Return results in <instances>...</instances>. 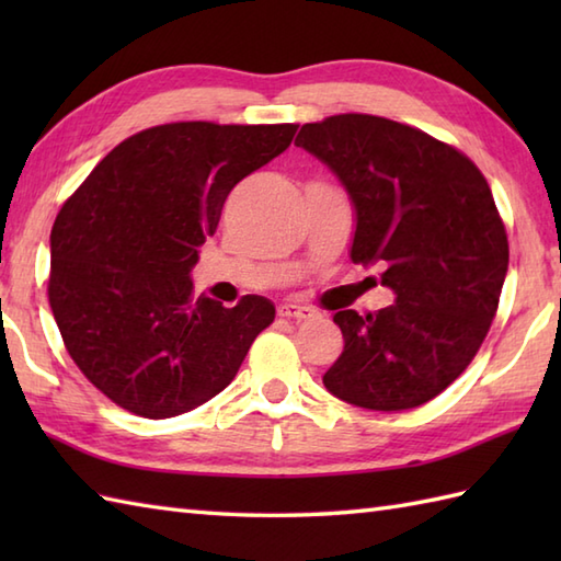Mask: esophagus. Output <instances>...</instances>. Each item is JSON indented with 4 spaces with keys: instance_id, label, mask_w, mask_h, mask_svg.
<instances>
[{
    "instance_id": "1",
    "label": "esophagus",
    "mask_w": 561,
    "mask_h": 561,
    "mask_svg": "<svg viewBox=\"0 0 561 561\" xmlns=\"http://www.w3.org/2000/svg\"><path fill=\"white\" fill-rule=\"evenodd\" d=\"M277 313H279L282 318H294V320H306V318L313 316L311 308H308V306H299V304H282V306L277 308Z\"/></svg>"
}]
</instances>
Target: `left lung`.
<instances>
[{"mask_svg":"<svg viewBox=\"0 0 561 561\" xmlns=\"http://www.w3.org/2000/svg\"><path fill=\"white\" fill-rule=\"evenodd\" d=\"M296 147L347 190L356 221L350 257L378 267L396 294L366 318L332 316L344 347L323 383L364 410L420 408L468 368L496 313L508 241L492 190L465 153L388 117L308 123Z\"/></svg>","mask_w":561,"mask_h":561,"instance_id":"obj_1","label":"left lung"}]
</instances>
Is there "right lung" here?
I'll use <instances>...</instances> for the list:
<instances>
[{"mask_svg":"<svg viewBox=\"0 0 561 561\" xmlns=\"http://www.w3.org/2000/svg\"><path fill=\"white\" fill-rule=\"evenodd\" d=\"M299 125L171 123L117 145L59 209L47 296L71 359L147 420L231 383L274 304L224 308L190 272L236 183L287 151Z\"/></svg>","mask_w":561,"mask_h":561,"instance_id":"obj_1","label":"right lung"}]
</instances>
